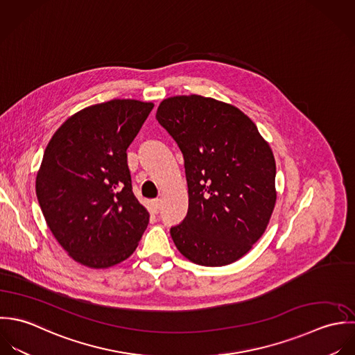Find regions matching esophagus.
Wrapping results in <instances>:
<instances>
[{
    "instance_id": "34e87169",
    "label": "esophagus",
    "mask_w": 355,
    "mask_h": 355,
    "mask_svg": "<svg viewBox=\"0 0 355 355\" xmlns=\"http://www.w3.org/2000/svg\"><path fill=\"white\" fill-rule=\"evenodd\" d=\"M160 207H162V202H160L159 199H156V200H152V202H150V210H152L153 213H159V211H160Z\"/></svg>"
}]
</instances>
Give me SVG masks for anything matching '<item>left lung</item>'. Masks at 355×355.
<instances>
[{
  "label": "left lung",
  "mask_w": 355,
  "mask_h": 355,
  "mask_svg": "<svg viewBox=\"0 0 355 355\" xmlns=\"http://www.w3.org/2000/svg\"><path fill=\"white\" fill-rule=\"evenodd\" d=\"M156 119L182 152L188 182V213L170 229L175 247L202 266L240 259L276 205L269 144L240 110L198 94L163 100Z\"/></svg>",
  "instance_id": "8db88e82"
}]
</instances>
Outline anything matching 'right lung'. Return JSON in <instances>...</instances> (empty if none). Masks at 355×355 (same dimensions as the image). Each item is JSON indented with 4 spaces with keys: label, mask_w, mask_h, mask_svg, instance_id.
I'll list each match as a JSON object with an SVG mask.
<instances>
[{
    "label": "right lung",
    "mask_w": 355,
    "mask_h": 355,
    "mask_svg": "<svg viewBox=\"0 0 355 355\" xmlns=\"http://www.w3.org/2000/svg\"><path fill=\"white\" fill-rule=\"evenodd\" d=\"M152 108L137 100L87 107L59 128L44 152L35 181L40 207L59 244L85 266L125 261L148 226L126 149Z\"/></svg>",
    "instance_id": "add662e5"
}]
</instances>
